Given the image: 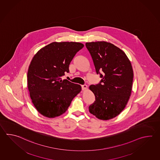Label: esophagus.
<instances>
[{"label":"esophagus","mask_w":160,"mask_h":160,"mask_svg":"<svg viewBox=\"0 0 160 160\" xmlns=\"http://www.w3.org/2000/svg\"><path fill=\"white\" fill-rule=\"evenodd\" d=\"M87 88V85H85V84H84V85H82V90H85V89H86Z\"/></svg>","instance_id":"34e87169"}]
</instances>
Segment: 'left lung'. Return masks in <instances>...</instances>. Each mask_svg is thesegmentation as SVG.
Listing matches in <instances>:
<instances>
[{
    "instance_id": "left-lung-1",
    "label": "left lung",
    "mask_w": 160,
    "mask_h": 160,
    "mask_svg": "<svg viewBox=\"0 0 160 160\" xmlns=\"http://www.w3.org/2000/svg\"><path fill=\"white\" fill-rule=\"evenodd\" d=\"M85 46L101 78L98 84L89 87L95 101L89 105V111L98 119L108 120L120 114L129 99L132 67L124 51L113 44L97 42H86Z\"/></svg>"
}]
</instances>
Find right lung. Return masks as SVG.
<instances>
[{"mask_svg": "<svg viewBox=\"0 0 160 160\" xmlns=\"http://www.w3.org/2000/svg\"><path fill=\"white\" fill-rule=\"evenodd\" d=\"M84 47L78 42H53L33 58L27 73L30 97L40 113L47 118L60 116L67 110L81 86L62 80L76 53Z\"/></svg>", "mask_w": 160, "mask_h": 160, "instance_id": "right-lung-1", "label": "right lung"}]
</instances>
